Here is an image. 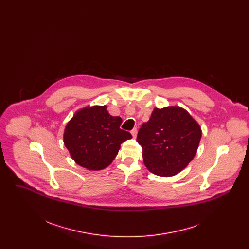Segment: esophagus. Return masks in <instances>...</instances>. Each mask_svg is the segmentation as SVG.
I'll use <instances>...</instances> for the list:
<instances>
[{
  "label": "esophagus",
  "mask_w": 249,
  "mask_h": 249,
  "mask_svg": "<svg viewBox=\"0 0 249 249\" xmlns=\"http://www.w3.org/2000/svg\"><path fill=\"white\" fill-rule=\"evenodd\" d=\"M130 133L132 134V136H133V138H135L136 137V135H137V129L136 128H134L133 130L130 131Z\"/></svg>",
  "instance_id": "34e87169"
}]
</instances>
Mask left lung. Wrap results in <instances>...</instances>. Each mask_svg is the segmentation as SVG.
<instances>
[{
	"instance_id": "obj_1",
	"label": "left lung",
	"mask_w": 249,
	"mask_h": 249,
	"mask_svg": "<svg viewBox=\"0 0 249 249\" xmlns=\"http://www.w3.org/2000/svg\"><path fill=\"white\" fill-rule=\"evenodd\" d=\"M201 130L189 112L179 107L155 108L138 131L145 167L160 177H173L189 165L201 141Z\"/></svg>"
}]
</instances>
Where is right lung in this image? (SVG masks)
<instances>
[{
	"label": "right lung",
	"mask_w": 249,
	"mask_h": 249,
	"mask_svg": "<svg viewBox=\"0 0 249 249\" xmlns=\"http://www.w3.org/2000/svg\"><path fill=\"white\" fill-rule=\"evenodd\" d=\"M107 106L86 107L67 123L63 142L71 159L88 170H103L119 153L120 144L131 138L121 130L122 119L111 116Z\"/></svg>",
	"instance_id": "add662e5"
}]
</instances>
